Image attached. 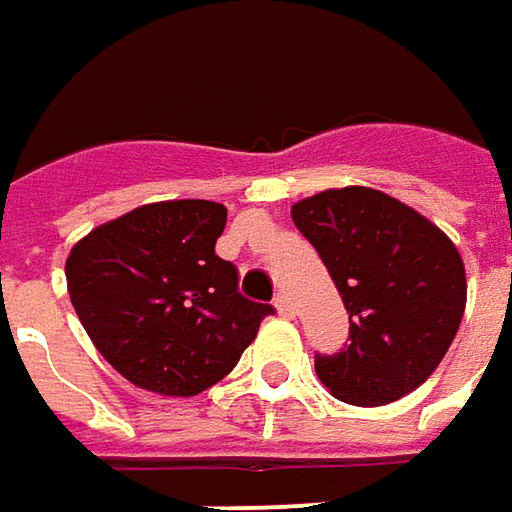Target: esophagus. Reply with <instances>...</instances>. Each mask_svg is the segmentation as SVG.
<instances>
[{
    "label": "esophagus",
    "mask_w": 512,
    "mask_h": 512,
    "mask_svg": "<svg viewBox=\"0 0 512 512\" xmlns=\"http://www.w3.org/2000/svg\"><path fill=\"white\" fill-rule=\"evenodd\" d=\"M276 310H279V315H284V318H296V304L290 301L287 293H279V296H276Z\"/></svg>",
    "instance_id": "obj_1"
}]
</instances>
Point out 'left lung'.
Returning a JSON list of instances; mask_svg holds the SVG:
<instances>
[{"instance_id":"left-lung-1","label":"left lung","mask_w":512,"mask_h":512,"mask_svg":"<svg viewBox=\"0 0 512 512\" xmlns=\"http://www.w3.org/2000/svg\"><path fill=\"white\" fill-rule=\"evenodd\" d=\"M349 312V344L315 375L352 406H386L440 366L465 312V264L423 214L383 191L329 188L293 205Z\"/></svg>"}]
</instances>
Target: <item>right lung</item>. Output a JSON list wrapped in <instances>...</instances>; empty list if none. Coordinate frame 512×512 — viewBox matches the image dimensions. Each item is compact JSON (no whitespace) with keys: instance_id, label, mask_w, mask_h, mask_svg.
<instances>
[{"instance_id":"right-lung-1","label":"right lung","mask_w":512,"mask_h":512,"mask_svg":"<svg viewBox=\"0 0 512 512\" xmlns=\"http://www.w3.org/2000/svg\"><path fill=\"white\" fill-rule=\"evenodd\" d=\"M225 222L219 202H149L98 225L67 256V290L92 344L146 392L211 389L273 315L239 293L236 267L216 256Z\"/></svg>"}]
</instances>
